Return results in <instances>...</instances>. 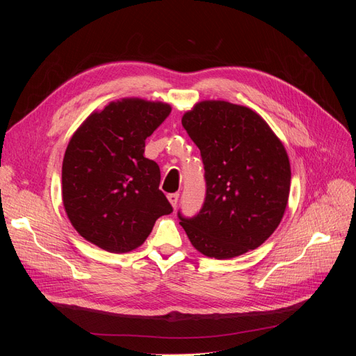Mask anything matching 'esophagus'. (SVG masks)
<instances>
[{"label": "esophagus", "mask_w": 356, "mask_h": 356, "mask_svg": "<svg viewBox=\"0 0 356 356\" xmlns=\"http://www.w3.org/2000/svg\"><path fill=\"white\" fill-rule=\"evenodd\" d=\"M168 199H169V202H170L172 207L177 208L178 200H179V195H178V193H170V195H168Z\"/></svg>", "instance_id": "obj_1"}]
</instances>
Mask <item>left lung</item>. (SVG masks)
Returning <instances> with one entry per match:
<instances>
[{
	"instance_id": "obj_1",
	"label": "left lung",
	"mask_w": 356,
	"mask_h": 356,
	"mask_svg": "<svg viewBox=\"0 0 356 356\" xmlns=\"http://www.w3.org/2000/svg\"><path fill=\"white\" fill-rule=\"evenodd\" d=\"M200 149L207 193L200 211L182 229L207 257L233 258L264 243L288 203L291 168L282 143L246 106L203 101L182 117Z\"/></svg>"
}]
</instances>
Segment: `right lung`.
Masks as SVG:
<instances>
[{"mask_svg":"<svg viewBox=\"0 0 356 356\" xmlns=\"http://www.w3.org/2000/svg\"><path fill=\"white\" fill-rule=\"evenodd\" d=\"M170 106L122 99L88 117L71 138L62 165L67 215L86 241L108 252L135 250L172 207L159 188L160 168L144 157L145 139Z\"/></svg>","mask_w":356,"mask_h":356,"instance_id":"obj_1","label":"right lung"}]
</instances>
